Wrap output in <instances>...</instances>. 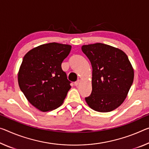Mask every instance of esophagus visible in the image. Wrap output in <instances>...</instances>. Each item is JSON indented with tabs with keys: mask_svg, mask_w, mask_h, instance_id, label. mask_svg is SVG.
<instances>
[{
	"mask_svg": "<svg viewBox=\"0 0 149 149\" xmlns=\"http://www.w3.org/2000/svg\"><path fill=\"white\" fill-rule=\"evenodd\" d=\"M79 84H80V80H79V79H78V80H77V81H76L75 82V83H74V85H75V86H79Z\"/></svg>",
	"mask_w": 149,
	"mask_h": 149,
	"instance_id": "obj_1",
	"label": "esophagus"
}]
</instances>
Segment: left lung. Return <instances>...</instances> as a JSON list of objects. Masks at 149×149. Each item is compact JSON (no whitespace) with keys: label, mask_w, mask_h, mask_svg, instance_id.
<instances>
[{"label":"left lung","mask_w":149,"mask_h":149,"mask_svg":"<svg viewBox=\"0 0 149 149\" xmlns=\"http://www.w3.org/2000/svg\"><path fill=\"white\" fill-rule=\"evenodd\" d=\"M81 50L92 66V91L86 103L96 111H111L127 97L133 82V66L123 51L109 45H84Z\"/></svg>","instance_id":"obj_1"}]
</instances>
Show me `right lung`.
I'll list each match as a JSON object with an SVG mask.
<instances>
[{"mask_svg": "<svg viewBox=\"0 0 149 149\" xmlns=\"http://www.w3.org/2000/svg\"><path fill=\"white\" fill-rule=\"evenodd\" d=\"M71 49L70 45L52 42L30 49L24 56L18 85L28 101L41 111L60 107L71 88L61 66Z\"/></svg>", "mask_w": 149, "mask_h": 149, "instance_id": "obj_1", "label": "right lung"}]
</instances>
